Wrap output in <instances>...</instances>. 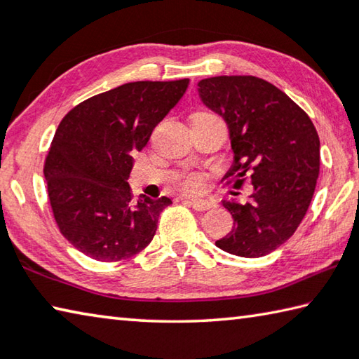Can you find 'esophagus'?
Returning a JSON list of instances; mask_svg holds the SVG:
<instances>
[{"label":"esophagus","instance_id":"34e87169","mask_svg":"<svg viewBox=\"0 0 359 359\" xmlns=\"http://www.w3.org/2000/svg\"><path fill=\"white\" fill-rule=\"evenodd\" d=\"M190 208H193L194 210L198 212H204V210H209L215 205L214 201H209V199H187L185 201Z\"/></svg>","mask_w":359,"mask_h":359}]
</instances>
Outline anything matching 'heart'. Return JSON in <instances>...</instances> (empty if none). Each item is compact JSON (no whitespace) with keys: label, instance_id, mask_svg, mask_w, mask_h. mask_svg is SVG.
I'll list each match as a JSON object with an SVG mask.
<instances>
[{"label":"heart","instance_id":"heart-1","mask_svg":"<svg viewBox=\"0 0 359 359\" xmlns=\"http://www.w3.org/2000/svg\"><path fill=\"white\" fill-rule=\"evenodd\" d=\"M201 114H208V112H201ZM196 115H199V114H196ZM208 115H212V114H208ZM179 184L187 191H196L198 188H199V185H201V180H199L198 175L188 174V175H185V177L180 179Z\"/></svg>","mask_w":359,"mask_h":359}]
</instances>
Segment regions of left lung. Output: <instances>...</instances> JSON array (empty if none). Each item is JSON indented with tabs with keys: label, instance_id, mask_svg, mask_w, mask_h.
<instances>
[{
	"label": "left lung",
	"instance_id": "8db88e82",
	"mask_svg": "<svg viewBox=\"0 0 359 359\" xmlns=\"http://www.w3.org/2000/svg\"><path fill=\"white\" fill-rule=\"evenodd\" d=\"M199 96L229 128L234 163L224 180L253 185L252 201H223L234 226L215 245L259 258L287 242L311 205L320 172L312 120L276 85L255 76H218L198 83Z\"/></svg>",
	"mask_w": 359,
	"mask_h": 359
}]
</instances>
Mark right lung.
I'll return each mask as SVG.
<instances>
[{
    "mask_svg": "<svg viewBox=\"0 0 359 359\" xmlns=\"http://www.w3.org/2000/svg\"><path fill=\"white\" fill-rule=\"evenodd\" d=\"M190 79L139 81L95 95L60 121L44 163L55 223L69 244L92 259L114 263L154 239L158 217L172 201L142 194L126 179L133 155L177 104Z\"/></svg>",
    "mask_w": 359,
    "mask_h": 359,
    "instance_id": "right-lung-1",
    "label": "right lung"
}]
</instances>
